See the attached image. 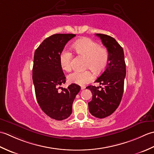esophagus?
Here are the masks:
<instances>
[{"label": "esophagus", "instance_id": "esophagus-1", "mask_svg": "<svg viewBox=\"0 0 154 154\" xmlns=\"http://www.w3.org/2000/svg\"><path fill=\"white\" fill-rule=\"evenodd\" d=\"M81 90H83V89H85V86H81Z\"/></svg>", "mask_w": 154, "mask_h": 154}]
</instances>
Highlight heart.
Masks as SVG:
<instances>
[{"instance_id": "heart-1", "label": "heart", "mask_w": 154, "mask_h": 154, "mask_svg": "<svg viewBox=\"0 0 154 154\" xmlns=\"http://www.w3.org/2000/svg\"><path fill=\"white\" fill-rule=\"evenodd\" d=\"M74 50L78 54L86 57V68L92 69L95 73L103 72L107 66L109 60V52L106 48L99 46V44L90 38H82L75 42ZM72 54L65 49L60 55V63L63 69L69 71L72 68ZM94 79V75L91 70L74 71L67 76L69 83L79 85L91 82Z\"/></svg>"}]
</instances>
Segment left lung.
<instances>
[{
    "label": "left lung",
    "instance_id": "1",
    "mask_svg": "<svg viewBox=\"0 0 154 154\" xmlns=\"http://www.w3.org/2000/svg\"><path fill=\"white\" fill-rule=\"evenodd\" d=\"M109 52V60L103 73L95 82L103 87L89 85L86 89L93 93L92 100L88 103L90 113L99 119L112 114L119 107L124 92L126 77V63L122 48L110 35L97 34Z\"/></svg>",
    "mask_w": 154,
    "mask_h": 154
}]
</instances>
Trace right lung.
<instances>
[{
  "label": "right lung",
  "instance_id": "1",
  "mask_svg": "<svg viewBox=\"0 0 154 154\" xmlns=\"http://www.w3.org/2000/svg\"><path fill=\"white\" fill-rule=\"evenodd\" d=\"M73 34H56L47 38L35 51L32 79L35 97L42 110L57 120L66 119L72 113L73 100L81 87L73 83L67 89L61 87L65 77L60 63V55Z\"/></svg>",
  "mask_w": 154,
  "mask_h": 154
}]
</instances>
